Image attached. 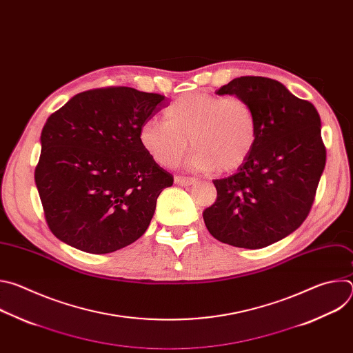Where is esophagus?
Segmentation results:
<instances>
[{"label":"esophagus","instance_id":"obj_1","mask_svg":"<svg viewBox=\"0 0 353 353\" xmlns=\"http://www.w3.org/2000/svg\"><path fill=\"white\" fill-rule=\"evenodd\" d=\"M174 183L179 185H194L198 183V179L194 177H183V176H176Z\"/></svg>","mask_w":353,"mask_h":353}]
</instances>
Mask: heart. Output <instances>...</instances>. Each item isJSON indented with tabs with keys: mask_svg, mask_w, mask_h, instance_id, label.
<instances>
[{
	"mask_svg": "<svg viewBox=\"0 0 353 353\" xmlns=\"http://www.w3.org/2000/svg\"><path fill=\"white\" fill-rule=\"evenodd\" d=\"M194 168L230 173L253 154L259 139L254 109L239 96L190 92L165 109V120L149 119L141 124L138 139L158 165L174 166L188 149Z\"/></svg>",
	"mask_w": 353,
	"mask_h": 353,
	"instance_id": "b5f03b06",
	"label": "heart"
}]
</instances>
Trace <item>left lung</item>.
<instances>
[{
  "mask_svg": "<svg viewBox=\"0 0 353 353\" xmlns=\"http://www.w3.org/2000/svg\"><path fill=\"white\" fill-rule=\"evenodd\" d=\"M216 93L247 100L257 116L259 139L234 174L214 180L218 196L203 212L204 222L222 243L263 248L293 233L310 212L325 168L320 114L264 77L234 78Z\"/></svg>",
  "mask_w": 353,
  "mask_h": 353,
  "instance_id": "1",
  "label": "left lung"
}]
</instances>
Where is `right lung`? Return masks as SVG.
Wrapping results in <instances>:
<instances>
[{
    "mask_svg": "<svg viewBox=\"0 0 353 353\" xmlns=\"http://www.w3.org/2000/svg\"><path fill=\"white\" fill-rule=\"evenodd\" d=\"M165 105V96L134 88L93 89L47 119L34 181L57 239L108 254L145 233L173 176L148 155L138 131Z\"/></svg>",
    "mask_w": 353,
    "mask_h": 353,
    "instance_id": "obj_1",
    "label": "right lung"
}]
</instances>
